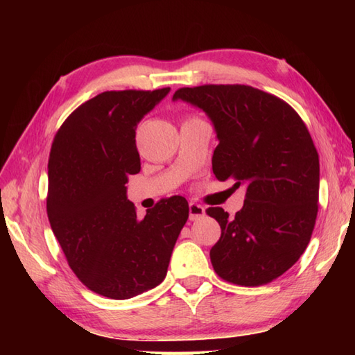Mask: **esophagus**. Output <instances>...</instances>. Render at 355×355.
<instances>
[{
  "instance_id": "obj_1",
  "label": "esophagus",
  "mask_w": 355,
  "mask_h": 355,
  "mask_svg": "<svg viewBox=\"0 0 355 355\" xmlns=\"http://www.w3.org/2000/svg\"><path fill=\"white\" fill-rule=\"evenodd\" d=\"M206 215V209L197 205V202H189V218L192 221L195 220H200V218H202Z\"/></svg>"
}]
</instances>
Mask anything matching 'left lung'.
Segmentation results:
<instances>
[{"label": "left lung", "instance_id": "obj_1", "mask_svg": "<svg viewBox=\"0 0 355 355\" xmlns=\"http://www.w3.org/2000/svg\"><path fill=\"white\" fill-rule=\"evenodd\" d=\"M178 99L212 120L220 140L215 177L245 187L235 218L221 207L206 210L221 227L210 250L214 270L243 286L275 281L305 252L318 216L319 154L304 120L282 99L248 85L186 87L173 94Z\"/></svg>", "mask_w": 355, "mask_h": 355}]
</instances>
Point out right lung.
<instances>
[{
    "mask_svg": "<svg viewBox=\"0 0 355 355\" xmlns=\"http://www.w3.org/2000/svg\"><path fill=\"white\" fill-rule=\"evenodd\" d=\"M171 88L105 92L67 117L49 158L47 215L70 268L87 288L130 299L168 273L189 205L160 200L140 218L126 198L128 175L140 171L135 128Z\"/></svg>",
    "mask_w": 355,
    "mask_h": 355,
    "instance_id": "obj_1",
    "label": "right lung"
}]
</instances>
